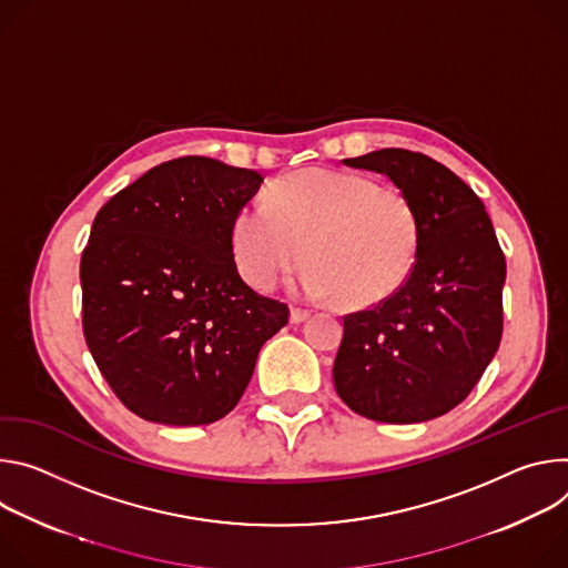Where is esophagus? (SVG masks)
<instances>
[{
  "label": "esophagus",
  "instance_id": "obj_1",
  "mask_svg": "<svg viewBox=\"0 0 568 568\" xmlns=\"http://www.w3.org/2000/svg\"><path fill=\"white\" fill-rule=\"evenodd\" d=\"M308 316H311V311H308V308L291 306V323H293V325H300V323H304Z\"/></svg>",
  "mask_w": 568,
  "mask_h": 568
}]
</instances>
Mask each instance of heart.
Returning <instances> with one entry per match:
<instances>
[{
    "instance_id": "b5f03b06",
    "label": "heart",
    "mask_w": 568,
    "mask_h": 568,
    "mask_svg": "<svg viewBox=\"0 0 568 568\" xmlns=\"http://www.w3.org/2000/svg\"><path fill=\"white\" fill-rule=\"evenodd\" d=\"M419 216L395 186L336 169H302L273 182L266 205L232 223L241 277L271 291L300 260L304 293L358 311L393 300L419 260Z\"/></svg>"
}]
</instances>
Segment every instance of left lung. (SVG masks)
I'll return each mask as SVG.
<instances>
[{
  "instance_id": "obj_1",
  "label": "left lung",
  "mask_w": 568,
  "mask_h": 568,
  "mask_svg": "<svg viewBox=\"0 0 568 568\" xmlns=\"http://www.w3.org/2000/svg\"><path fill=\"white\" fill-rule=\"evenodd\" d=\"M343 162L388 175L413 201L422 239L406 286L343 318L336 393L374 422L439 417L471 393L498 349L506 257L485 205L445 164L406 149Z\"/></svg>"
}]
</instances>
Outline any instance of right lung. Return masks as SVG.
<instances>
[{
  "instance_id": "1",
  "label": "right lung",
  "mask_w": 568,
  "mask_h": 568,
  "mask_svg": "<svg viewBox=\"0 0 568 568\" xmlns=\"http://www.w3.org/2000/svg\"><path fill=\"white\" fill-rule=\"evenodd\" d=\"M257 171L178 158L121 189L81 257L83 334L121 404L142 419L201 426L225 417L288 306L257 295L232 255L236 212Z\"/></svg>"
}]
</instances>
